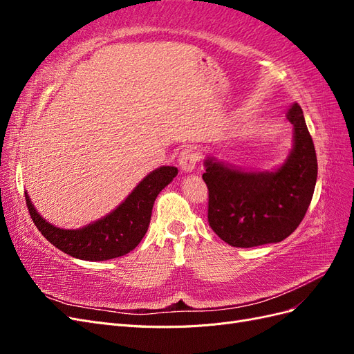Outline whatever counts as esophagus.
I'll return each instance as SVG.
<instances>
[{"label": "esophagus", "mask_w": 354, "mask_h": 354, "mask_svg": "<svg viewBox=\"0 0 354 354\" xmlns=\"http://www.w3.org/2000/svg\"><path fill=\"white\" fill-rule=\"evenodd\" d=\"M198 159H199V153L196 151V147L187 146L180 152L178 164H180V167L183 171H194L195 167H196Z\"/></svg>", "instance_id": "1"}]
</instances>
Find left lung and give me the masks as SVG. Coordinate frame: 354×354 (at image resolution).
<instances>
[{
  "mask_svg": "<svg viewBox=\"0 0 354 354\" xmlns=\"http://www.w3.org/2000/svg\"><path fill=\"white\" fill-rule=\"evenodd\" d=\"M294 151L274 173H243L212 159L202 178L208 187V223L217 236L238 248L276 243L303 221L317 178L315 145L301 106L288 112Z\"/></svg>",
  "mask_w": 354,
  "mask_h": 354,
  "instance_id": "left-lung-1",
  "label": "left lung"
}]
</instances>
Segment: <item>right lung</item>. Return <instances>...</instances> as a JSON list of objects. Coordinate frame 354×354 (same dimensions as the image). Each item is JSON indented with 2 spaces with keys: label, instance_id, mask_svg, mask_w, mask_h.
Returning a JSON list of instances; mask_svg holds the SVG:
<instances>
[{
  "label": "right lung",
  "instance_id": "obj_1",
  "mask_svg": "<svg viewBox=\"0 0 354 354\" xmlns=\"http://www.w3.org/2000/svg\"><path fill=\"white\" fill-rule=\"evenodd\" d=\"M177 173L176 167H160L152 171L109 216L80 230L51 226L35 211L25 194L26 207L42 236L60 251L88 261L111 260L128 254L140 243L151 223L156 196Z\"/></svg>",
  "mask_w": 354,
  "mask_h": 354
}]
</instances>
